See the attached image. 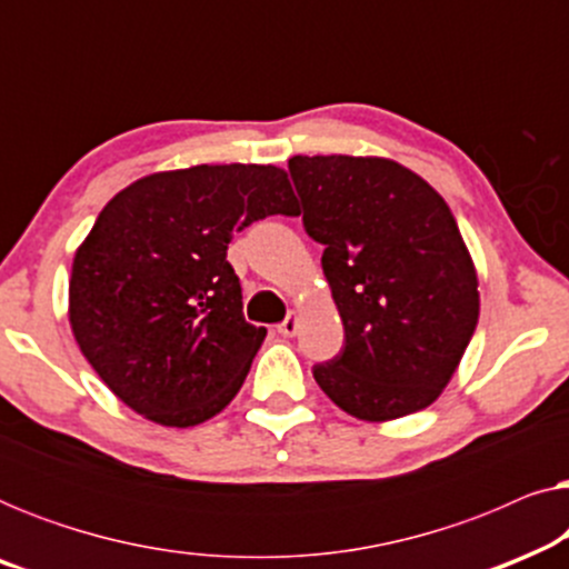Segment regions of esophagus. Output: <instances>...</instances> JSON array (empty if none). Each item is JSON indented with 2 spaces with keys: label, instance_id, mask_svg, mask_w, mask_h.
Instances as JSON below:
<instances>
[{
  "label": "esophagus",
  "instance_id": "esophagus-1",
  "mask_svg": "<svg viewBox=\"0 0 569 569\" xmlns=\"http://www.w3.org/2000/svg\"><path fill=\"white\" fill-rule=\"evenodd\" d=\"M298 326H300L298 316H295V313H287L284 321L279 323V333H282V337H295V333H298Z\"/></svg>",
  "mask_w": 569,
  "mask_h": 569
}]
</instances>
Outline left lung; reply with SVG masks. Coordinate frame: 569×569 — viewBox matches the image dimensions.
I'll return each mask as SVG.
<instances>
[{"label": "left lung", "mask_w": 569, "mask_h": 569, "mask_svg": "<svg viewBox=\"0 0 569 569\" xmlns=\"http://www.w3.org/2000/svg\"><path fill=\"white\" fill-rule=\"evenodd\" d=\"M290 176L345 323L316 383L365 422L427 409L479 321L477 269L446 199L388 158L295 154Z\"/></svg>", "instance_id": "obj_1"}]
</instances>
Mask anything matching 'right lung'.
<instances>
[{
    "label": "right lung",
    "mask_w": 569,
    "mask_h": 569,
    "mask_svg": "<svg viewBox=\"0 0 569 569\" xmlns=\"http://www.w3.org/2000/svg\"><path fill=\"white\" fill-rule=\"evenodd\" d=\"M298 214L277 166H193L134 181L77 248L69 326L84 360L137 415L207 422L236 399L267 329L243 318L230 238Z\"/></svg>",
    "instance_id": "1"
}]
</instances>
